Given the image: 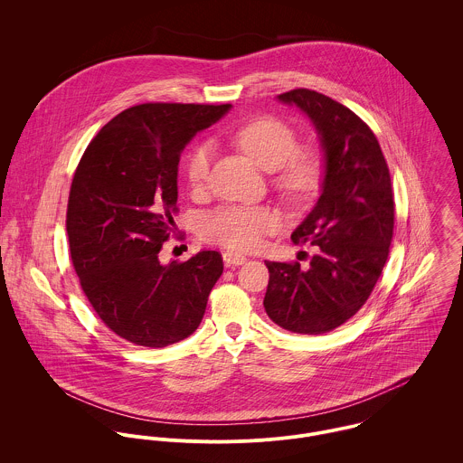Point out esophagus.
Returning <instances> with one entry per match:
<instances>
[{"label": "esophagus", "instance_id": "esophagus-1", "mask_svg": "<svg viewBox=\"0 0 463 463\" xmlns=\"http://www.w3.org/2000/svg\"><path fill=\"white\" fill-rule=\"evenodd\" d=\"M222 260L228 267L232 265H242L244 262H248V259L244 255H239V253H233V251H224L222 253Z\"/></svg>", "mask_w": 463, "mask_h": 463}]
</instances>
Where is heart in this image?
I'll list each match as a JSON object with an SVG mask.
<instances>
[{"instance_id":"heart-1","label":"heart","mask_w":463,"mask_h":463,"mask_svg":"<svg viewBox=\"0 0 463 463\" xmlns=\"http://www.w3.org/2000/svg\"><path fill=\"white\" fill-rule=\"evenodd\" d=\"M235 144L264 171H279L276 187L292 201L308 198L319 185L323 164L316 151L296 149V132L276 118L262 116L248 121L233 133ZM212 147L206 142L194 146L185 162V178L191 187L204 185L210 173ZM279 226V215L265 206H228L208 213L201 233L208 242L235 250L253 251L262 246L265 235Z\"/></svg>"}]
</instances>
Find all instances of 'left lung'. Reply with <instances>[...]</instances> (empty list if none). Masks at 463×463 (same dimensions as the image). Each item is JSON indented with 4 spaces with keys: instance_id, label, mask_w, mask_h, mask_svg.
Segmentation results:
<instances>
[{
    "instance_id": "obj_1",
    "label": "left lung",
    "mask_w": 463,
    "mask_h": 463,
    "mask_svg": "<svg viewBox=\"0 0 463 463\" xmlns=\"http://www.w3.org/2000/svg\"><path fill=\"white\" fill-rule=\"evenodd\" d=\"M314 125L323 151L321 194L292 232L317 248L310 267L269 262L264 307L283 330L319 335L353 317L371 296L394 232V196L376 135L347 107L296 89L276 98Z\"/></svg>"
}]
</instances>
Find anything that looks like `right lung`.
Instances as JSON below:
<instances>
[{"label":"right lung","mask_w":463,"mask_h":463,"mask_svg":"<svg viewBox=\"0 0 463 463\" xmlns=\"http://www.w3.org/2000/svg\"><path fill=\"white\" fill-rule=\"evenodd\" d=\"M232 105L144 103L118 114L87 146L67 203L69 250L99 319L137 345L165 347L198 330L222 274L217 251L162 264L178 212L185 146Z\"/></svg>","instance_id":"obj_1"}]
</instances>
